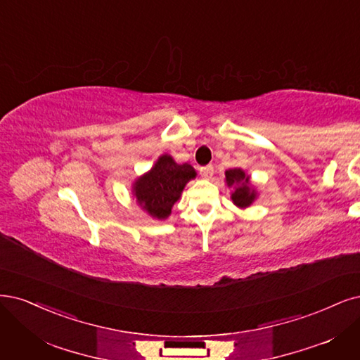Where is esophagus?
I'll return each mask as SVG.
<instances>
[{
    "label": "esophagus",
    "mask_w": 360,
    "mask_h": 360,
    "mask_svg": "<svg viewBox=\"0 0 360 360\" xmlns=\"http://www.w3.org/2000/svg\"><path fill=\"white\" fill-rule=\"evenodd\" d=\"M200 172H201V176H202L204 179H210V177L213 176L214 167H213V165H205V167H201V168H200Z\"/></svg>",
    "instance_id": "obj_1"
}]
</instances>
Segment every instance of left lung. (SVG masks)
Here are the masks:
<instances>
[{
  "label": "left lung",
  "mask_w": 360,
  "mask_h": 360,
  "mask_svg": "<svg viewBox=\"0 0 360 360\" xmlns=\"http://www.w3.org/2000/svg\"><path fill=\"white\" fill-rule=\"evenodd\" d=\"M228 186L235 184V191L232 193V201L238 207H249L255 201V191L250 189L249 186V176H245V172L240 168L228 169L225 172Z\"/></svg>",
  "instance_id": "8db88e82"
}]
</instances>
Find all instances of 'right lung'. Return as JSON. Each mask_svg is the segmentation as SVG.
Returning a JSON list of instances; mask_svg holds the SVG:
<instances>
[{
    "label": "right lung",
    "mask_w": 360,
    "mask_h": 360,
    "mask_svg": "<svg viewBox=\"0 0 360 360\" xmlns=\"http://www.w3.org/2000/svg\"><path fill=\"white\" fill-rule=\"evenodd\" d=\"M196 176L189 164L179 165L168 155L160 156L146 176L135 181L134 192L139 204L158 219H167L186 183Z\"/></svg>",
    "instance_id": "obj_1"
}]
</instances>
